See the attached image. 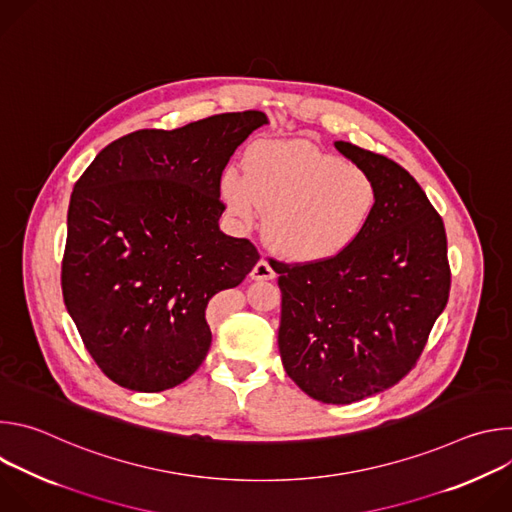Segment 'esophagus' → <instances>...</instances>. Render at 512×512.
I'll list each match as a JSON object with an SVG mask.
<instances>
[{
	"instance_id": "obj_1",
	"label": "esophagus",
	"mask_w": 512,
	"mask_h": 512,
	"mask_svg": "<svg viewBox=\"0 0 512 512\" xmlns=\"http://www.w3.org/2000/svg\"><path fill=\"white\" fill-rule=\"evenodd\" d=\"M251 279H255V281H269V279H275V271L271 269V265L265 259H261L251 269Z\"/></svg>"
}]
</instances>
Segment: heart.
Wrapping results in <instances>:
<instances>
[{"label": "heart", "instance_id": "b5f03b06", "mask_svg": "<svg viewBox=\"0 0 512 512\" xmlns=\"http://www.w3.org/2000/svg\"><path fill=\"white\" fill-rule=\"evenodd\" d=\"M221 198L241 223L267 212L265 241L279 257L326 263L371 223L377 184L369 172L308 141H259L245 156V174L223 172Z\"/></svg>", "mask_w": 512, "mask_h": 512}]
</instances>
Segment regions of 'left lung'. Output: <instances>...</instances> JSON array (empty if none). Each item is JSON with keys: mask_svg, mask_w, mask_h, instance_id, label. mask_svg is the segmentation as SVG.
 Here are the masks:
<instances>
[{"mask_svg": "<svg viewBox=\"0 0 512 512\" xmlns=\"http://www.w3.org/2000/svg\"><path fill=\"white\" fill-rule=\"evenodd\" d=\"M334 148L377 184L371 223L326 263L279 273L283 369L312 399L348 405L397 385L423 352L450 296L448 241L415 178L348 141Z\"/></svg>", "mask_w": 512, "mask_h": 512, "instance_id": "8db88e82", "label": "left lung"}]
</instances>
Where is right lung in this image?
Here are the masks:
<instances>
[{"mask_svg": "<svg viewBox=\"0 0 512 512\" xmlns=\"http://www.w3.org/2000/svg\"><path fill=\"white\" fill-rule=\"evenodd\" d=\"M261 111L212 115L184 127L141 129L97 154L72 190L62 298L117 385L158 393L202 364L206 306L259 261L247 239L218 229L221 176Z\"/></svg>", "mask_w": 512, "mask_h": 512, "instance_id": "right-lung-1", "label": "right lung"}]
</instances>
